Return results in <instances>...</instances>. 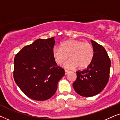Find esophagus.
Segmentation results:
<instances>
[{"label": "esophagus", "mask_w": 120, "mask_h": 120, "mask_svg": "<svg viewBox=\"0 0 120 120\" xmlns=\"http://www.w3.org/2000/svg\"><path fill=\"white\" fill-rule=\"evenodd\" d=\"M64 71H65V75H67V74H68V73H69V70H66V69L64 70Z\"/></svg>", "instance_id": "1"}]
</instances>
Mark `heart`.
Wrapping results in <instances>:
<instances>
[{"label": "heart", "instance_id": "1", "mask_svg": "<svg viewBox=\"0 0 120 120\" xmlns=\"http://www.w3.org/2000/svg\"><path fill=\"white\" fill-rule=\"evenodd\" d=\"M92 45L82 41L70 40L60 44V47L55 46L52 49V56L57 65L63 64L69 57L70 60L65 62L64 67L68 69L86 68L91 63L94 57Z\"/></svg>", "mask_w": 120, "mask_h": 120}]
</instances>
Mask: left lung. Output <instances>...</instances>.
<instances>
[{"instance_id":"1","label":"left lung","mask_w":120,"mask_h":120,"mask_svg":"<svg viewBox=\"0 0 120 120\" xmlns=\"http://www.w3.org/2000/svg\"><path fill=\"white\" fill-rule=\"evenodd\" d=\"M94 49L91 63L82 71H76L77 78L73 86L81 96L89 97L99 94L107 84L111 61L105 49L94 41L91 40Z\"/></svg>"}]
</instances>
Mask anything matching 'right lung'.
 Returning a JSON list of instances; mask_svg holds the SVG:
<instances>
[{
  "instance_id": "add662e5",
  "label": "right lung",
  "mask_w": 120,
  "mask_h": 120,
  "mask_svg": "<svg viewBox=\"0 0 120 120\" xmlns=\"http://www.w3.org/2000/svg\"><path fill=\"white\" fill-rule=\"evenodd\" d=\"M55 37L39 39L26 46L14 59L15 81L27 97L35 101L50 99L65 74L52 56Z\"/></svg>"
}]
</instances>
